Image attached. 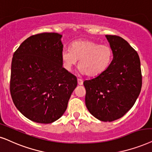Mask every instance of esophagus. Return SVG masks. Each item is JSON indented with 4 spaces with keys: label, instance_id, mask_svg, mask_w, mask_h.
Returning <instances> with one entry per match:
<instances>
[{
    "label": "esophagus",
    "instance_id": "1",
    "mask_svg": "<svg viewBox=\"0 0 152 152\" xmlns=\"http://www.w3.org/2000/svg\"><path fill=\"white\" fill-rule=\"evenodd\" d=\"M77 83L79 85H82L83 84V80H81V79H77Z\"/></svg>",
    "mask_w": 152,
    "mask_h": 152
}]
</instances>
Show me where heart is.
I'll return each instance as SVG.
<instances>
[{"label":"heart","mask_w":152,"mask_h":152,"mask_svg":"<svg viewBox=\"0 0 152 152\" xmlns=\"http://www.w3.org/2000/svg\"><path fill=\"white\" fill-rule=\"evenodd\" d=\"M111 48L91 40H79L72 43L71 50L65 49L61 52L63 66L67 71H72L77 64L82 73L96 77L105 72L112 61Z\"/></svg>","instance_id":"b5f03b06"}]
</instances>
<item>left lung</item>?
<instances>
[{
  "label": "left lung",
  "instance_id": "8db88e82",
  "mask_svg": "<svg viewBox=\"0 0 152 152\" xmlns=\"http://www.w3.org/2000/svg\"><path fill=\"white\" fill-rule=\"evenodd\" d=\"M113 58L100 75L84 82L85 103L91 114L102 121L123 117L133 107L142 88L140 61L127 41L117 35H105Z\"/></svg>",
  "mask_w": 152,
  "mask_h": 152
}]
</instances>
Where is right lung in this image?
I'll return each instance as SVG.
<instances>
[{
    "label": "right lung",
    "mask_w": 152,
    "mask_h": 152,
    "mask_svg": "<svg viewBox=\"0 0 152 152\" xmlns=\"http://www.w3.org/2000/svg\"><path fill=\"white\" fill-rule=\"evenodd\" d=\"M62 35H32L14 53L10 94L17 110L31 121L50 124L64 115L77 85V77L63 68Z\"/></svg>",
    "instance_id": "add662e5"
}]
</instances>
